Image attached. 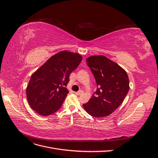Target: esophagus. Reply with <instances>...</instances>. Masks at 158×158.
<instances>
[{
    "label": "esophagus",
    "mask_w": 158,
    "mask_h": 158,
    "mask_svg": "<svg viewBox=\"0 0 158 158\" xmlns=\"http://www.w3.org/2000/svg\"><path fill=\"white\" fill-rule=\"evenodd\" d=\"M75 94H76V95H82V94H83V91H82V90H80V91H78V92H75Z\"/></svg>",
    "instance_id": "esophagus-1"
}]
</instances>
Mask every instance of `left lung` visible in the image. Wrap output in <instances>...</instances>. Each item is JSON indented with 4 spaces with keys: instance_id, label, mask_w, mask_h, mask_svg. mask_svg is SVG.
<instances>
[{
    "instance_id": "1",
    "label": "left lung",
    "mask_w": 158,
    "mask_h": 158,
    "mask_svg": "<svg viewBox=\"0 0 158 158\" xmlns=\"http://www.w3.org/2000/svg\"><path fill=\"white\" fill-rule=\"evenodd\" d=\"M87 64L94 76L97 89L84 108L91 116L109 115L121 106L129 90L126 71L104 56H92Z\"/></svg>"
}]
</instances>
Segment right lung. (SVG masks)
Masks as SVG:
<instances>
[{"mask_svg": "<svg viewBox=\"0 0 158 158\" xmlns=\"http://www.w3.org/2000/svg\"><path fill=\"white\" fill-rule=\"evenodd\" d=\"M82 57L78 53L60 51L52 56L32 74L26 95L31 109L48 116L61 107L69 90V75L78 67Z\"/></svg>", "mask_w": 158, "mask_h": 158, "instance_id": "right-lung-1", "label": "right lung"}]
</instances>
